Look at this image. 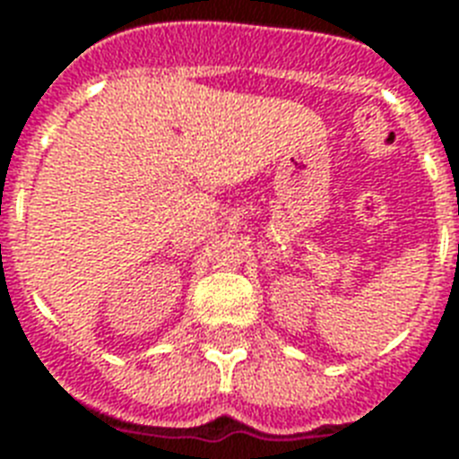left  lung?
Here are the masks:
<instances>
[{"mask_svg":"<svg viewBox=\"0 0 459 459\" xmlns=\"http://www.w3.org/2000/svg\"><path fill=\"white\" fill-rule=\"evenodd\" d=\"M457 252H459V245H457Z\"/></svg>","mask_w":459,"mask_h":459,"instance_id":"1","label":"left lung"}]
</instances>
